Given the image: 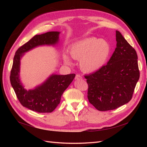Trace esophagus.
<instances>
[{
  "instance_id": "1",
  "label": "esophagus",
  "mask_w": 147,
  "mask_h": 147,
  "mask_svg": "<svg viewBox=\"0 0 147 147\" xmlns=\"http://www.w3.org/2000/svg\"><path fill=\"white\" fill-rule=\"evenodd\" d=\"M82 76H81L79 74H77L75 76V80H82Z\"/></svg>"
}]
</instances>
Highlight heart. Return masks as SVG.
<instances>
[{
    "mask_svg": "<svg viewBox=\"0 0 147 147\" xmlns=\"http://www.w3.org/2000/svg\"><path fill=\"white\" fill-rule=\"evenodd\" d=\"M111 51L109 43L104 39L90 37L78 42L71 47L70 55L74 59L80 61V67L86 73H93L102 67L110 56ZM65 63L71 61L64 55Z\"/></svg>",
    "mask_w": 147,
    "mask_h": 147,
    "instance_id": "b5f03b06",
    "label": "heart"
}]
</instances>
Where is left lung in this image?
<instances>
[{"label": "left lung", "mask_w": 147, "mask_h": 147, "mask_svg": "<svg viewBox=\"0 0 147 147\" xmlns=\"http://www.w3.org/2000/svg\"><path fill=\"white\" fill-rule=\"evenodd\" d=\"M116 41V48L107 64L85 76L89 102L100 111L114 110L128 103L140 78L135 49L119 31Z\"/></svg>", "instance_id": "left-lung-1"}]
</instances>
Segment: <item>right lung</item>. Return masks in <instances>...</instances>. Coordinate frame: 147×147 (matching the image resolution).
<instances>
[{"instance_id": "1", "label": "right lung", "mask_w": 147, "mask_h": 147, "mask_svg": "<svg viewBox=\"0 0 147 147\" xmlns=\"http://www.w3.org/2000/svg\"><path fill=\"white\" fill-rule=\"evenodd\" d=\"M59 32H49L36 35L28 42L21 46L16 52L11 70L10 82L21 104L38 113L52 112L61 102L62 93L75 77V74L67 75L53 74L42 85L34 90H26L20 83V59L23 53L36 46L54 45L58 42Z\"/></svg>"}]
</instances>
